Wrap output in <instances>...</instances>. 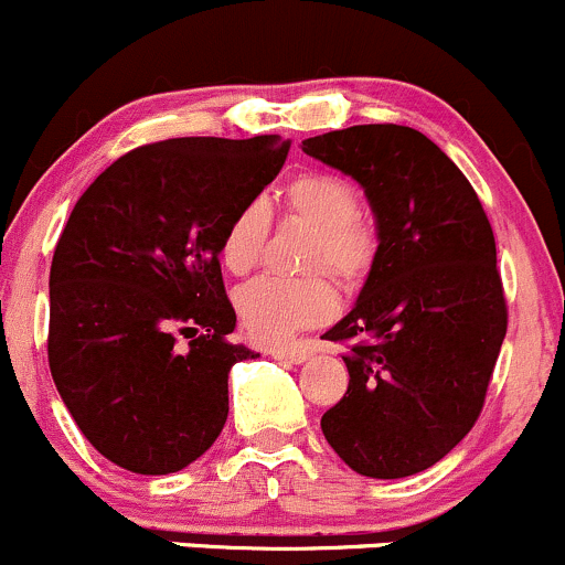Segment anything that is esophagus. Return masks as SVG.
Instances as JSON below:
<instances>
[{
  "mask_svg": "<svg viewBox=\"0 0 565 565\" xmlns=\"http://www.w3.org/2000/svg\"><path fill=\"white\" fill-rule=\"evenodd\" d=\"M273 360H284V362H295V365H300V362H306L311 358V347H306V343H292V347H278L273 349Z\"/></svg>",
  "mask_w": 565,
  "mask_h": 565,
  "instance_id": "34e87169",
  "label": "esophagus"
}]
</instances>
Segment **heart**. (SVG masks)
I'll return each mask as SVG.
<instances>
[{"mask_svg": "<svg viewBox=\"0 0 565 565\" xmlns=\"http://www.w3.org/2000/svg\"><path fill=\"white\" fill-rule=\"evenodd\" d=\"M284 205L292 216L317 230L311 246V267H328L343 284H354L376 259L379 235L358 213V192L343 178L330 173H302L284 189ZM270 207L252 200L230 218L222 235V263L227 270H254L263 259ZM235 308L243 330L257 343H278L302 328L322 324L335 313L338 295L328 278L259 276L235 292Z\"/></svg>", "mask_w": 565, "mask_h": 565, "instance_id": "heart-1", "label": "heart"}]
</instances>
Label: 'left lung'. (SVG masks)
I'll return each instance as SVG.
<instances>
[{"mask_svg": "<svg viewBox=\"0 0 565 565\" xmlns=\"http://www.w3.org/2000/svg\"><path fill=\"white\" fill-rule=\"evenodd\" d=\"M302 151L365 189L379 235L358 302L324 332L349 343V387L322 433L362 477H412L482 414L507 335L492 227L468 178L417 129L360 124Z\"/></svg>", "mask_w": 565, "mask_h": 565, "instance_id": "8db88e82", "label": "left lung"}]
</instances>
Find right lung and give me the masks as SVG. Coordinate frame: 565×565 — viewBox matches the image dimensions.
Listing matches in <instances>:
<instances>
[{"mask_svg": "<svg viewBox=\"0 0 565 565\" xmlns=\"http://www.w3.org/2000/svg\"><path fill=\"white\" fill-rule=\"evenodd\" d=\"M289 140L140 146L83 192L51 263L47 362L99 455L146 477L186 468L227 423L235 308L218 246L284 168ZM193 335L186 348L174 332Z\"/></svg>", "mask_w": 565, "mask_h": 565, "instance_id": "right-lung-1", "label": "right lung"}]
</instances>
